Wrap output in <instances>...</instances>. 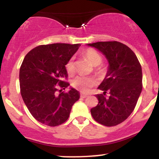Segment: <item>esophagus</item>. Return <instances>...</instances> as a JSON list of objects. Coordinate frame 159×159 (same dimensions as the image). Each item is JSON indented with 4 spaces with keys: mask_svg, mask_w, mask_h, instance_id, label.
I'll list each match as a JSON object with an SVG mask.
<instances>
[{
    "mask_svg": "<svg viewBox=\"0 0 159 159\" xmlns=\"http://www.w3.org/2000/svg\"><path fill=\"white\" fill-rule=\"evenodd\" d=\"M88 96V95L84 94V93H81V98H87Z\"/></svg>",
    "mask_w": 159,
    "mask_h": 159,
    "instance_id": "esophagus-1",
    "label": "esophagus"
}]
</instances>
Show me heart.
I'll list each match as a JSON object with an SVG mask.
<instances>
[{"label": "heart", "instance_id": "heart-1", "mask_svg": "<svg viewBox=\"0 0 159 159\" xmlns=\"http://www.w3.org/2000/svg\"><path fill=\"white\" fill-rule=\"evenodd\" d=\"M84 56L90 61V63L94 66H96V71L98 73H103L105 69L100 65L102 62V57L93 48H87L84 52ZM66 70L67 73L70 75L74 74L75 65L74 58L71 57L65 65ZM96 84V81L94 78L88 77V76L78 75L72 81V87L75 89L82 91V92H87L90 87H93Z\"/></svg>", "mask_w": 159, "mask_h": 159}]
</instances>
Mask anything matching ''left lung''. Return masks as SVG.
<instances>
[{
  "instance_id": "obj_1",
  "label": "left lung",
  "mask_w": 159,
  "mask_h": 159,
  "mask_svg": "<svg viewBox=\"0 0 159 159\" xmlns=\"http://www.w3.org/2000/svg\"><path fill=\"white\" fill-rule=\"evenodd\" d=\"M87 45L102 53L109 63L106 76L98 87L103 93L96 95L98 102L91 108V115L102 125L114 126L126 120L136 106L143 88L141 66L132 49L120 42Z\"/></svg>"
}]
</instances>
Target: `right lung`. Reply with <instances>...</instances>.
<instances>
[{"mask_svg":"<svg viewBox=\"0 0 159 159\" xmlns=\"http://www.w3.org/2000/svg\"><path fill=\"white\" fill-rule=\"evenodd\" d=\"M80 44L42 45L30 51L19 71L20 91L30 114L39 123L57 126L68 120L72 105L79 99V92L69 87L66 62Z\"/></svg>","mask_w":159,"mask_h":159,"instance_id":"1","label":"right lung"}]
</instances>
